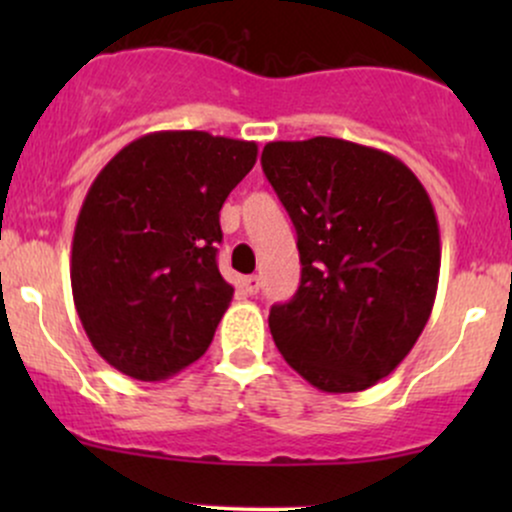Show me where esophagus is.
Listing matches in <instances>:
<instances>
[{
	"mask_svg": "<svg viewBox=\"0 0 512 512\" xmlns=\"http://www.w3.org/2000/svg\"><path fill=\"white\" fill-rule=\"evenodd\" d=\"M243 289H245V293H250V296H255V293L260 291V276H255V274L245 276V279H243Z\"/></svg>",
	"mask_w": 512,
	"mask_h": 512,
	"instance_id": "esophagus-1",
	"label": "esophagus"
}]
</instances>
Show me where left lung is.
<instances>
[{"instance_id": "1", "label": "left lung", "mask_w": 512, "mask_h": 512, "mask_svg": "<svg viewBox=\"0 0 512 512\" xmlns=\"http://www.w3.org/2000/svg\"><path fill=\"white\" fill-rule=\"evenodd\" d=\"M262 170L289 211L301 286L272 305L286 363L322 392L390 375L436 301L440 233L431 197L395 156L334 137L269 142Z\"/></svg>"}]
</instances>
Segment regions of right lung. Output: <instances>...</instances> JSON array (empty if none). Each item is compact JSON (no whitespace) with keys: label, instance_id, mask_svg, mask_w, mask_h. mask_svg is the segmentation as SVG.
<instances>
[{"label":"right lung","instance_id":"right-lung-1","mask_svg":"<svg viewBox=\"0 0 512 512\" xmlns=\"http://www.w3.org/2000/svg\"><path fill=\"white\" fill-rule=\"evenodd\" d=\"M255 161V142L154 132L88 187L72 243L74 305L120 373L166 380L209 349L233 298L216 267L219 211Z\"/></svg>","mask_w":512,"mask_h":512}]
</instances>
